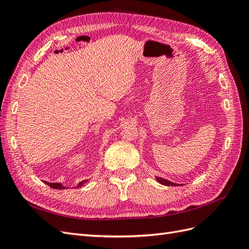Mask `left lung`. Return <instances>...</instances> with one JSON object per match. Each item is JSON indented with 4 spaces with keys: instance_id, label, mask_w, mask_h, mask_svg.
<instances>
[{
    "instance_id": "1",
    "label": "left lung",
    "mask_w": 249,
    "mask_h": 249,
    "mask_svg": "<svg viewBox=\"0 0 249 249\" xmlns=\"http://www.w3.org/2000/svg\"><path fill=\"white\" fill-rule=\"evenodd\" d=\"M157 178L158 182L161 183L162 185H165V186H177V185H178V184H175V183L170 182V180L165 179V178Z\"/></svg>"
}]
</instances>
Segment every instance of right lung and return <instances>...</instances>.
<instances>
[{"label":"right lung","mask_w":249,"mask_h":249,"mask_svg":"<svg viewBox=\"0 0 249 249\" xmlns=\"http://www.w3.org/2000/svg\"><path fill=\"white\" fill-rule=\"evenodd\" d=\"M85 183H86V180H82V182L79 184V186L84 185ZM46 184L48 186H50L51 188H54V189H64V188H65L64 186H62L60 183H48V182H46Z\"/></svg>","instance_id":"obj_1"}]
</instances>
